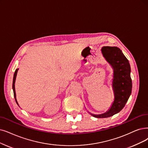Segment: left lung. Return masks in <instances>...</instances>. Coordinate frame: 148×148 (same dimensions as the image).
Here are the masks:
<instances>
[{
  "instance_id": "1",
  "label": "left lung",
  "mask_w": 148,
  "mask_h": 148,
  "mask_svg": "<svg viewBox=\"0 0 148 148\" xmlns=\"http://www.w3.org/2000/svg\"><path fill=\"white\" fill-rule=\"evenodd\" d=\"M101 52L105 60L113 69L112 82L114 100L110 109L102 114H93L95 118H108L119 113L123 108L131 95L132 83L131 77V66L127 59L122 51L116 47H103Z\"/></svg>"
}]
</instances>
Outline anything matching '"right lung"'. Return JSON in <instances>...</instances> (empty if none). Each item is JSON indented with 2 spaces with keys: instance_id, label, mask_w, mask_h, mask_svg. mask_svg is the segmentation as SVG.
I'll return each mask as SVG.
<instances>
[{
  "instance_id": "obj_1",
  "label": "right lung",
  "mask_w": 148,
  "mask_h": 148,
  "mask_svg": "<svg viewBox=\"0 0 148 148\" xmlns=\"http://www.w3.org/2000/svg\"><path fill=\"white\" fill-rule=\"evenodd\" d=\"M19 69H17L15 71V72L14 73V76H13V93H14V97L15 98V101L16 102V103L17 104V105L19 106L18 103L17 101V99H16V91H15V81H16V76H17V71H18Z\"/></svg>"
}]
</instances>
